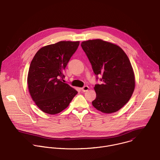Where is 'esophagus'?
<instances>
[{
  "instance_id": "34e87169",
  "label": "esophagus",
  "mask_w": 160,
  "mask_h": 160,
  "mask_svg": "<svg viewBox=\"0 0 160 160\" xmlns=\"http://www.w3.org/2000/svg\"><path fill=\"white\" fill-rule=\"evenodd\" d=\"M88 89H89V87H88V86H84L83 88H81V90H82V92H85L88 91Z\"/></svg>"
}]
</instances>
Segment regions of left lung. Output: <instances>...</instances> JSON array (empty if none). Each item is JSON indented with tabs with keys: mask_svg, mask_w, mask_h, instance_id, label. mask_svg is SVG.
Segmentation results:
<instances>
[{
	"mask_svg": "<svg viewBox=\"0 0 160 160\" xmlns=\"http://www.w3.org/2000/svg\"><path fill=\"white\" fill-rule=\"evenodd\" d=\"M81 46L96 80L102 75V83L94 87L97 97L93 106L105 113L117 112L129 101L135 89V75L128 57L118 45L100 39L82 42Z\"/></svg>",
	"mask_w": 160,
	"mask_h": 160,
	"instance_id": "1",
	"label": "left lung"
}]
</instances>
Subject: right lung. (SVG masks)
<instances>
[{"label": "right lung", "mask_w": 160, "mask_h": 160, "mask_svg": "<svg viewBox=\"0 0 160 160\" xmlns=\"http://www.w3.org/2000/svg\"><path fill=\"white\" fill-rule=\"evenodd\" d=\"M78 41H61L41 48L29 67L27 83L32 98L44 113L54 115L65 110L78 92L60 79Z\"/></svg>", "instance_id": "obj_1"}]
</instances>
